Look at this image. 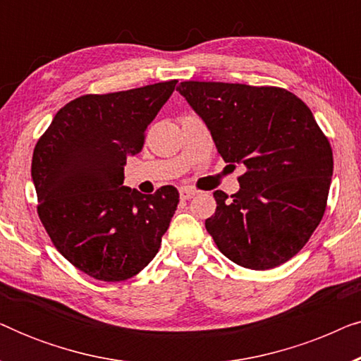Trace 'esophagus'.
<instances>
[{
    "label": "esophagus",
    "instance_id": "esophagus-1",
    "mask_svg": "<svg viewBox=\"0 0 361 361\" xmlns=\"http://www.w3.org/2000/svg\"><path fill=\"white\" fill-rule=\"evenodd\" d=\"M179 194H180V199L182 200H189V199H192V197L197 194V190L195 189H190V187H182V189L179 190Z\"/></svg>",
    "mask_w": 361,
    "mask_h": 361
}]
</instances>
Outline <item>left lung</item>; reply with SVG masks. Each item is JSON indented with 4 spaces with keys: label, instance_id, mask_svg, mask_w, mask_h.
<instances>
[{
    "label": "left lung",
    "instance_id": "left-lung-1",
    "mask_svg": "<svg viewBox=\"0 0 361 361\" xmlns=\"http://www.w3.org/2000/svg\"><path fill=\"white\" fill-rule=\"evenodd\" d=\"M225 162L243 164L240 192L215 190L205 228L226 258L264 271L298 255L322 220L334 172L327 136L284 88L180 82Z\"/></svg>",
    "mask_w": 361,
    "mask_h": 361
}]
</instances>
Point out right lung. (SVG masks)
Instances as JSON below:
<instances>
[{"label":"right lung","instance_id":"obj_1","mask_svg":"<svg viewBox=\"0 0 361 361\" xmlns=\"http://www.w3.org/2000/svg\"><path fill=\"white\" fill-rule=\"evenodd\" d=\"M177 80L68 102L39 137L31 176L37 214L63 258L106 283L126 281L159 251L179 204L176 187L145 195L123 185L128 156Z\"/></svg>","mask_w":361,"mask_h":361}]
</instances>
